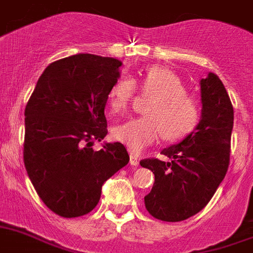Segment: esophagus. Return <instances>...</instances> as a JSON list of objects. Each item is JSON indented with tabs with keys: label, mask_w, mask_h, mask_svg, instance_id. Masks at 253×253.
<instances>
[{
	"label": "esophagus",
	"mask_w": 253,
	"mask_h": 253,
	"mask_svg": "<svg viewBox=\"0 0 253 253\" xmlns=\"http://www.w3.org/2000/svg\"><path fill=\"white\" fill-rule=\"evenodd\" d=\"M129 163H130V165L133 166H137L138 164H139V159H138V156H135V155H133V153H130V157H129Z\"/></svg>",
	"instance_id": "1"
}]
</instances>
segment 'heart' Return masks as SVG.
<instances>
[{"mask_svg":"<svg viewBox=\"0 0 253 253\" xmlns=\"http://www.w3.org/2000/svg\"><path fill=\"white\" fill-rule=\"evenodd\" d=\"M135 87L152 97L144 114L147 116L130 119L112 129V137L125 144L133 153L156 143L160 138L178 142L188 137L200 122V103L187 93L184 82L170 69L151 65L137 78H120L107 93V103L114 114L128 109Z\"/></svg>","mask_w":253,"mask_h":253,"instance_id":"b5f03b06","label":"heart"}]
</instances>
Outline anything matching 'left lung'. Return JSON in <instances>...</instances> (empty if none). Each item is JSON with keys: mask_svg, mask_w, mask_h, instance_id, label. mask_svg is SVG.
<instances>
[{"mask_svg": "<svg viewBox=\"0 0 253 253\" xmlns=\"http://www.w3.org/2000/svg\"><path fill=\"white\" fill-rule=\"evenodd\" d=\"M201 120L180 143L161 151L169 163L146 159L141 166L155 174L144 197L153 217L182 221L200 212L212 198L228 171L234 111L223 82L213 73L201 79Z\"/></svg>", "mask_w": 253, "mask_h": 253, "instance_id": "1", "label": "left lung"}]
</instances>
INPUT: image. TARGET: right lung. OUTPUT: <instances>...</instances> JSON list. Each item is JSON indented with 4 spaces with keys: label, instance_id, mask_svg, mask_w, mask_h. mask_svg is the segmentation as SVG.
<instances>
[{
    "label": "right lung",
    "instance_id": "right-lung-1",
    "mask_svg": "<svg viewBox=\"0 0 253 253\" xmlns=\"http://www.w3.org/2000/svg\"><path fill=\"white\" fill-rule=\"evenodd\" d=\"M122 61L79 53L49 64L25 107L24 165L43 204L62 217L90 212L103 183L129 163L122 143L92 148L107 134V93Z\"/></svg>",
    "mask_w": 253,
    "mask_h": 253
}]
</instances>
